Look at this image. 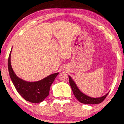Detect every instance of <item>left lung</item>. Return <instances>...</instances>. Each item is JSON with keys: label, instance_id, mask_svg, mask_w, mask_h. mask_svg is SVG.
I'll return each mask as SVG.
<instances>
[{"label": "left lung", "instance_id": "left-lung-1", "mask_svg": "<svg viewBox=\"0 0 124 124\" xmlns=\"http://www.w3.org/2000/svg\"><path fill=\"white\" fill-rule=\"evenodd\" d=\"M69 84H70V87L72 88V90L73 91V93L75 96V97L77 98V99L78 101L79 102L84 103V104H99L102 102V101L105 99V98L107 97L108 94H109L108 92L107 94H106L105 95L101 96V97L99 98H91L90 96L86 95L84 94V93L81 92L79 90L78 88L76 85L75 82L71 78L70 76H69Z\"/></svg>", "mask_w": 124, "mask_h": 124}]
</instances>
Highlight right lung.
<instances>
[{"label":"right lung","instance_id":"right-lung-1","mask_svg":"<svg viewBox=\"0 0 124 124\" xmlns=\"http://www.w3.org/2000/svg\"><path fill=\"white\" fill-rule=\"evenodd\" d=\"M11 51L8 57V71L16 90L26 101L34 103L42 102L48 95L51 85L59 74V73L51 74L37 82H28L23 80L16 76L12 68L11 64Z\"/></svg>","mask_w":124,"mask_h":124}]
</instances>
